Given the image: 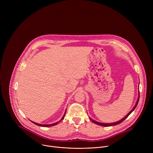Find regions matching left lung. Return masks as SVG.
Segmentation results:
<instances>
[{
  "mask_svg": "<svg viewBox=\"0 0 153 153\" xmlns=\"http://www.w3.org/2000/svg\"><path fill=\"white\" fill-rule=\"evenodd\" d=\"M139 97H140V93H139V97H138V99H137V102H136L135 106H134V108L132 109L130 111V112H129L126 116H125V117H123L122 119L118 121V122H114V123H100V122H96V121H95V120H92L91 119V120L93 123H96V124H97V125H100V126H113V125H118V124L122 123L123 120H125L128 117V116L135 110V108H136V106H137V104H138V102H139Z\"/></svg>",
  "mask_w": 153,
  "mask_h": 153,
  "instance_id": "obj_1",
  "label": "left lung"
}]
</instances>
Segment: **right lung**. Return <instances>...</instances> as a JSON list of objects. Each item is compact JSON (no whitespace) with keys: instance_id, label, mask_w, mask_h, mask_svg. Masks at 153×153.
Masks as SVG:
<instances>
[{"instance_id":"add662e5","label":"right lung","mask_w":153,"mask_h":153,"mask_svg":"<svg viewBox=\"0 0 153 153\" xmlns=\"http://www.w3.org/2000/svg\"><path fill=\"white\" fill-rule=\"evenodd\" d=\"M66 113V112H65ZM65 114L63 115V116L62 117V118L61 119V120H63V119H64V117H65ZM59 121V122H60ZM32 122V121H31ZM33 123H34L35 125H38V126H44V127H48V126H54V125H57V123H59V122H56V123H53V124H50V125H42V124H39V123H35V122H32Z\"/></svg>"}]
</instances>
